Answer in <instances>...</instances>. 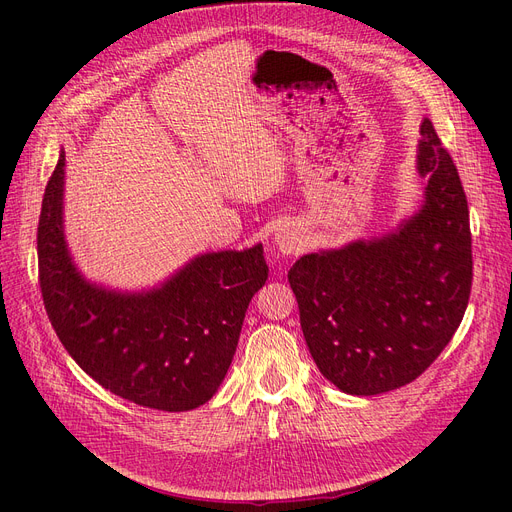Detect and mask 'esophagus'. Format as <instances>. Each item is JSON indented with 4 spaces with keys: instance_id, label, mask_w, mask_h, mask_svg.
Masks as SVG:
<instances>
[{
    "instance_id": "1",
    "label": "esophagus",
    "mask_w": 512,
    "mask_h": 512,
    "mask_svg": "<svg viewBox=\"0 0 512 512\" xmlns=\"http://www.w3.org/2000/svg\"><path fill=\"white\" fill-rule=\"evenodd\" d=\"M273 241H275V245H277V250H280L282 254H297L301 247H303V232L299 230V228H294V226H282L280 230L275 232V237H273Z\"/></svg>"
}]
</instances>
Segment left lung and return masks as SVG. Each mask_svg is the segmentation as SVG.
Instances as JSON below:
<instances>
[{
    "label": "left lung",
    "mask_w": 512,
    "mask_h": 512,
    "mask_svg": "<svg viewBox=\"0 0 512 512\" xmlns=\"http://www.w3.org/2000/svg\"><path fill=\"white\" fill-rule=\"evenodd\" d=\"M421 207L378 237L301 256L288 271L320 374L348 395L416 380L451 342L472 288L466 192L433 123H421Z\"/></svg>",
    "instance_id": "obj_1"
}]
</instances>
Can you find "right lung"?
<instances>
[{
	"label": "right lung",
	"instance_id": "right-lung-1",
	"mask_svg": "<svg viewBox=\"0 0 512 512\" xmlns=\"http://www.w3.org/2000/svg\"><path fill=\"white\" fill-rule=\"evenodd\" d=\"M66 151L44 190L38 275L46 314L79 367L132 404L194 410L218 393L243 318L265 286L262 243L198 254L164 282L119 290L87 280L64 230Z\"/></svg>",
	"mask_w": 512,
	"mask_h": 512
}]
</instances>
